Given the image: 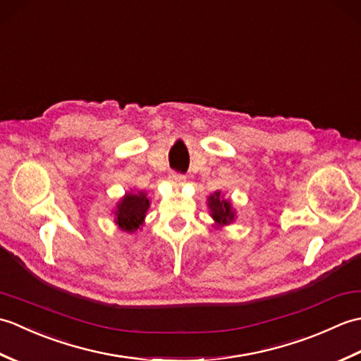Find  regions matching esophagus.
Returning <instances> with one entry per match:
<instances>
[{
  "instance_id": "esophagus-1",
  "label": "esophagus",
  "mask_w": 361,
  "mask_h": 361,
  "mask_svg": "<svg viewBox=\"0 0 361 361\" xmlns=\"http://www.w3.org/2000/svg\"><path fill=\"white\" fill-rule=\"evenodd\" d=\"M169 181L172 183L173 186H183L186 183V176L181 175V173H172L171 176H169Z\"/></svg>"
}]
</instances>
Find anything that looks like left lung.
Segmentation results:
<instances>
[{
    "instance_id": "left-lung-1",
    "label": "left lung",
    "mask_w": 361,
    "mask_h": 361,
    "mask_svg": "<svg viewBox=\"0 0 361 361\" xmlns=\"http://www.w3.org/2000/svg\"><path fill=\"white\" fill-rule=\"evenodd\" d=\"M208 206L211 211V217L216 221V226H225L233 224L235 219V211L233 208V204L226 198H224L220 190L214 192L209 198H208Z\"/></svg>"
}]
</instances>
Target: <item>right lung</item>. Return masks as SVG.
<instances>
[{
    "mask_svg": "<svg viewBox=\"0 0 361 361\" xmlns=\"http://www.w3.org/2000/svg\"><path fill=\"white\" fill-rule=\"evenodd\" d=\"M150 206L149 197L145 192H127L121 198V202L116 204V211H114V224L119 226V229L127 233H135L140 229L144 224L145 214Z\"/></svg>",
    "mask_w": 361,
    "mask_h": 361,
    "instance_id": "add662e5",
    "label": "right lung"
}]
</instances>
